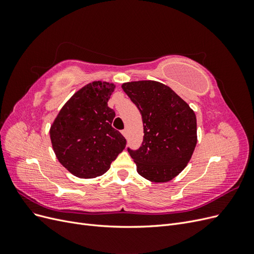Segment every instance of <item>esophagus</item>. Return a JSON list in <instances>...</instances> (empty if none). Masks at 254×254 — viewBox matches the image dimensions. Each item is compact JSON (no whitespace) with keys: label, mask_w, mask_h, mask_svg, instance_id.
I'll return each mask as SVG.
<instances>
[{"label":"esophagus","mask_w":254,"mask_h":254,"mask_svg":"<svg viewBox=\"0 0 254 254\" xmlns=\"http://www.w3.org/2000/svg\"><path fill=\"white\" fill-rule=\"evenodd\" d=\"M122 133H123V135H124L125 137H128V130L127 129L122 130Z\"/></svg>","instance_id":"1"}]
</instances>
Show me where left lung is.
<instances>
[{
    "instance_id": "1",
    "label": "left lung",
    "mask_w": 254,
    "mask_h": 254,
    "mask_svg": "<svg viewBox=\"0 0 254 254\" xmlns=\"http://www.w3.org/2000/svg\"><path fill=\"white\" fill-rule=\"evenodd\" d=\"M122 88L140 110L143 121L141 147L127 148L136 164V172L152 182L172 180L188 165L196 147L194 111L163 83L132 81Z\"/></svg>"
}]
</instances>
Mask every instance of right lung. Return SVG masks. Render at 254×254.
<instances>
[{
    "mask_svg": "<svg viewBox=\"0 0 254 254\" xmlns=\"http://www.w3.org/2000/svg\"><path fill=\"white\" fill-rule=\"evenodd\" d=\"M113 83L93 81L76 92L58 113L50 130L59 162L79 178H95L109 170L126 146L112 127L115 117L108 101Z\"/></svg>",
    "mask_w": 254,
    "mask_h": 254,
    "instance_id": "1",
    "label": "right lung"
}]
</instances>
